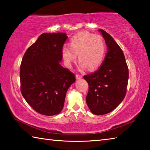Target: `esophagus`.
<instances>
[{"label": "esophagus", "instance_id": "1", "mask_svg": "<svg viewBox=\"0 0 150 150\" xmlns=\"http://www.w3.org/2000/svg\"><path fill=\"white\" fill-rule=\"evenodd\" d=\"M75 78H76V79H81L82 78V76L80 75H76Z\"/></svg>", "mask_w": 150, "mask_h": 150}]
</instances>
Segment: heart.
Listing matches in <instances>:
<instances>
[{
	"label": "heart",
	"mask_w": 150,
	"mask_h": 150,
	"mask_svg": "<svg viewBox=\"0 0 150 150\" xmlns=\"http://www.w3.org/2000/svg\"><path fill=\"white\" fill-rule=\"evenodd\" d=\"M69 47H64L62 56L66 67L70 68L72 63L79 61L81 69H97L103 62L106 52L105 42L103 37L87 31L80 32L70 39Z\"/></svg>",
	"instance_id": "heart-1"
}]
</instances>
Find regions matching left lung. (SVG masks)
I'll list each match as a JSON object with an SVG mask.
<instances>
[{
    "label": "left lung",
    "mask_w": 150,
    "mask_h": 150,
    "mask_svg": "<svg viewBox=\"0 0 150 150\" xmlns=\"http://www.w3.org/2000/svg\"><path fill=\"white\" fill-rule=\"evenodd\" d=\"M105 39L107 52L98 70L83 78L88 84L86 102L91 112H110L124 98L128 81V68L122 50L110 34L98 30Z\"/></svg>",
    "instance_id": "1"
}]
</instances>
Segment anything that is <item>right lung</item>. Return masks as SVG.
Listing matches in <instances>:
<instances>
[{
	"mask_svg": "<svg viewBox=\"0 0 150 150\" xmlns=\"http://www.w3.org/2000/svg\"><path fill=\"white\" fill-rule=\"evenodd\" d=\"M65 33H44L25 52L20 65L22 95L41 115L59 114L75 75L61 65Z\"/></svg>",
	"mask_w": 150,
	"mask_h": 150,
	"instance_id": "1",
	"label": "right lung"
}]
</instances>
